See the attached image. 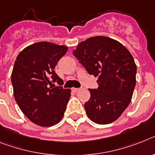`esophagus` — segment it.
Instances as JSON below:
<instances>
[{
    "mask_svg": "<svg viewBox=\"0 0 155 155\" xmlns=\"http://www.w3.org/2000/svg\"><path fill=\"white\" fill-rule=\"evenodd\" d=\"M80 88H75V87L71 88V91H74V92H77V91H80Z\"/></svg>",
    "mask_w": 155,
    "mask_h": 155,
    "instance_id": "obj_1",
    "label": "esophagus"
}]
</instances>
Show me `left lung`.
<instances>
[{
    "label": "left lung",
    "mask_w": 155,
    "mask_h": 155,
    "mask_svg": "<svg viewBox=\"0 0 155 155\" xmlns=\"http://www.w3.org/2000/svg\"><path fill=\"white\" fill-rule=\"evenodd\" d=\"M72 53L90 75L98 77V87L88 89L91 97L84 104L88 117L99 124L116 120L129 105L136 86L132 54L119 41L105 36L87 38Z\"/></svg>",
    "instance_id": "obj_1"
}]
</instances>
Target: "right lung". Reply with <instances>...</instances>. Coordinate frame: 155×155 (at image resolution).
<instances>
[{
  "instance_id": "right-lung-1",
  "label": "right lung",
  "mask_w": 155,
  "mask_h": 155,
  "mask_svg": "<svg viewBox=\"0 0 155 155\" xmlns=\"http://www.w3.org/2000/svg\"><path fill=\"white\" fill-rule=\"evenodd\" d=\"M67 46L40 41L23 49L12 73L15 102L30 120L42 127L58 124L63 117L71 90L55 86L63 80L54 71Z\"/></svg>"
}]
</instances>
